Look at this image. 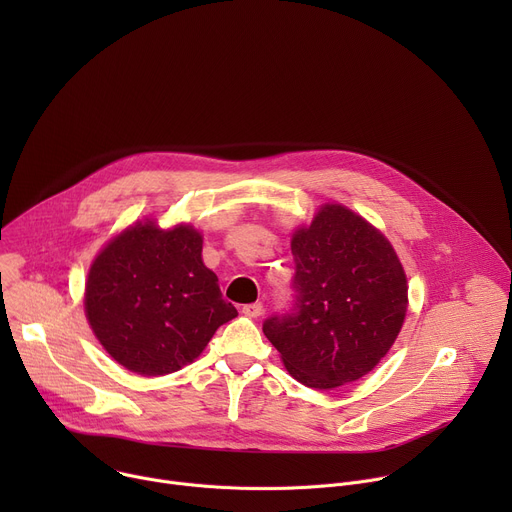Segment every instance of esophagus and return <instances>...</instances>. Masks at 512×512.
Listing matches in <instances>:
<instances>
[{
  "label": "esophagus",
  "mask_w": 512,
  "mask_h": 512,
  "mask_svg": "<svg viewBox=\"0 0 512 512\" xmlns=\"http://www.w3.org/2000/svg\"><path fill=\"white\" fill-rule=\"evenodd\" d=\"M243 314L249 318H259L263 314V304L255 302V304H245L243 306Z\"/></svg>",
  "instance_id": "esophagus-1"
}]
</instances>
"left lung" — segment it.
I'll list each match as a JSON object with an SVG mask.
<instances>
[{
  "mask_svg": "<svg viewBox=\"0 0 512 512\" xmlns=\"http://www.w3.org/2000/svg\"><path fill=\"white\" fill-rule=\"evenodd\" d=\"M294 300L263 322L289 375L334 389L373 371L407 312V279L391 243L362 216L324 204L291 239Z\"/></svg>",
  "mask_w": 512,
  "mask_h": 512,
  "instance_id": "left-lung-1",
  "label": "left lung"
}]
</instances>
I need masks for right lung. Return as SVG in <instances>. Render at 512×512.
Wrapping results in <instances>:
<instances>
[{
	"mask_svg": "<svg viewBox=\"0 0 512 512\" xmlns=\"http://www.w3.org/2000/svg\"><path fill=\"white\" fill-rule=\"evenodd\" d=\"M85 310L103 348L125 369L158 377L180 371L237 310L202 263V237L152 221L115 237L93 261Z\"/></svg>",
	"mask_w": 512,
	"mask_h": 512,
	"instance_id": "obj_1",
	"label": "right lung"
}]
</instances>
